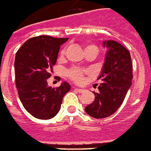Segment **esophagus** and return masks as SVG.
I'll list each match as a JSON object with an SVG mask.
<instances>
[{
    "instance_id": "obj_1",
    "label": "esophagus",
    "mask_w": 151,
    "mask_h": 151,
    "mask_svg": "<svg viewBox=\"0 0 151 151\" xmlns=\"http://www.w3.org/2000/svg\"><path fill=\"white\" fill-rule=\"evenodd\" d=\"M76 90H77L79 93H84L85 89H84V88H76Z\"/></svg>"
}]
</instances>
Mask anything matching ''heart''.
<instances>
[{"mask_svg": "<svg viewBox=\"0 0 151 151\" xmlns=\"http://www.w3.org/2000/svg\"><path fill=\"white\" fill-rule=\"evenodd\" d=\"M88 48H96L97 47L94 45H88L85 48V50H87ZM98 50V49H97ZM64 53V51H62V55ZM86 74V70H83V69H80V68H71L69 71H68V76L72 81L76 82V83H81L84 81V75Z\"/></svg>", "mask_w": 151, "mask_h": 151, "instance_id": "obj_1", "label": "heart"}]
</instances>
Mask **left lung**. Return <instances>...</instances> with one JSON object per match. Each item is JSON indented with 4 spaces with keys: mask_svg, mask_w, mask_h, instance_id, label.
<instances>
[{
    "mask_svg": "<svg viewBox=\"0 0 151 151\" xmlns=\"http://www.w3.org/2000/svg\"><path fill=\"white\" fill-rule=\"evenodd\" d=\"M106 56L98 79L102 83L94 93V101L84 108L88 115L103 119L113 115L121 106L132 85V64L129 51L115 40H104Z\"/></svg>",
    "mask_w": 151,
    "mask_h": 151,
    "instance_id": "1",
    "label": "left lung"
}]
</instances>
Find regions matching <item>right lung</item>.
<instances>
[{"label": "right lung", "mask_w": 151, "mask_h": 151, "mask_svg": "<svg viewBox=\"0 0 151 151\" xmlns=\"http://www.w3.org/2000/svg\"><path fill=\"white\" fill-rule=\"evenodd\" d=\"M68 38L40 36L27 40L16 53L15 83L23 107L34 117L50 119L58 113L63 98L70 89L66 81L59 87H50L60 46Z\"/></svg>", "instance_id": "1"}]
</instances>
